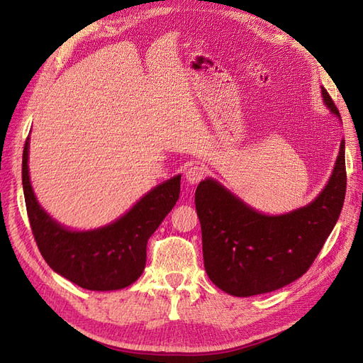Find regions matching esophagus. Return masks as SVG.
Segmentation results:
<instances>
[{
  "label": "esophagus",
  "instance_id": "obj_1",
  "mask_svg": "<svg viewBox=\"0 0 363 363\" xmlns=\"http://www.w3.org/2000/svg\"><path fill=\"white\" fill-rule=\"evenodd\" d=\"M204 175H206V168L203 167V164H200V163L191 164V167L186 169V172H184L186 180H188L191 184L200 183L204 179Z\"/></svg>",
  "mask_w": 363,
  "mask_h": 363
}]
</instances>
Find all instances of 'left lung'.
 Returning a JSON list of instances; mask_svg holds the SVG:
<instances>
[{"mask_svg": "<svg viewBox=\"0 0 363 363\" xmlns=\"http://www.w3.org/2000/svg\"><path fill=\"white\" fill-rule=\"evenodd\" d=\"M321 89L325 106L340 118L332 96ZM345 188L344 139L323 192L311 204L286 215L259 213L218 182H200L195 207L208 279L235 296L272 292L300 279L332 233L342 211Z\"/></svg>", "mask_w": 363, "mask_h": 363, "instance_id": "left-lung-1", "label": "left lung"}]
</instances>
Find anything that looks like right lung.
Wrapping results in <instances>:
<instances>
[{
    "mask_svg": "<svg viewBox=\"0 0 363 363\" xmlns=\"http://www.w3.org/2000/svg\"><path fill=\"white\" fill-rule=\"evenodd\" d=\"M180 179L164 182L116 219L87 232L65 228L43 211L28 175V138L23 152V188L33 236L52 271L89 291H115L136 281L147 262V242L175 206Z\"/></svg>",
    "mask_w": 363,
    "mask_h": 363,
    "instance_id": "1",
    "label": "right lung"
}]
</instances>
